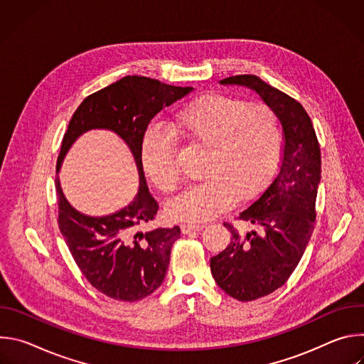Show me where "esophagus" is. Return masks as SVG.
Instances as JSON below:
<instances>
[{"mask_svg":"<svg viewBox=\"0 0 364 364\" xmlns=\"http://www.w3.org/2000/svg\"><path fill=\"white\" fill-rule=\"evenodd\" d=\"M203 228H204V225H190V223H184V225H181V232H183L184 235H188V233H191V232H200V230H203Z\"/></svg>","mask_w":364,"mask_h":364,"instance_id":"1","label":"esophagus"}]
</instances>
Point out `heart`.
<instances>
[{
  "label": "heart",
  "mask_w": 364,
  "mask_h": 364,
  "mask_svg": "<svg viewBox=\"0 0 364 364\" xmlns=\"http://www.w3.org/2000/svg\"><path fill=\"white\" fill-rule=\"evenodd\" d=\"M171 131L191 145L205 148L204 181L186 187L166 204V215L177 222H205L249 197L272 171L281 149L275 112L261 102L223 95H205L186 105ZM145 177L161 191L178 180L174 149L161 131L149 129L141 144Z\"/></svg>",
  "instance_id": "b5f03b06"
}]
</instances>
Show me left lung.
Returning <instances> with one entry per match:
<instances>
[{
    "label": "left lung",
    "mask_w": 364,
    "mask_h": 364,
    "mask_svg": "<svg viewBox=\"0 0 364 364\" xmlns=\"http://www.w3.org/2000/svg\"><path fill=\"white\" fill-rule=\"evenodd\" d=\"M220 85L245 86L261 95L284 129L277 177L239 213L255 229L243 233L225 223L230 243L210 259L218 285L239 301H252L282 287L305 252L316 222L321 152L311 118L294 97L255 75L226 77Z\"/></svg>",
    "instance_id": "left-lung-1"
}]
</instances>
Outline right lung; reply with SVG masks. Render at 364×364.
Here are the masks:
<instances>
[{"mask_svg":"<svg viewBox=\"0 0 364 364\" xmlns=\"http://www.w3.org/2000/svg\"><path fill=\"white\" fill-rule=\"evenodd\" d=\"M191 90L144 76H125L89 95L73 114L63 136L56 167L59 228L85 278L109 298L139 301L166 278L180 228L142 230L157 215L159 204L149 194L139 149L149 121ZM92 129L117 133L130 148L139 170L140 187L133 201L107 217H89L76 211L67 201L58 178L71 145Z\"/></svg>","mask_w":364,"mask_h":364,"instance_id":"right-lung-1","label":"right lung"}]
</instances>
